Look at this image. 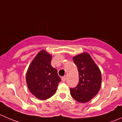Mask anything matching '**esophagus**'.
<instances>
[{
  "label": "esophagus",
  "mask_w": 122,
  "mask_h": 122,
  "mask_svg": "<svg viewBox=\"0 0 122 122\" xmlns=\"http://www.w3.org/2000/svg\"><path fill=\"white\" fill-rule=\"evenodd\" d=\"M61 80H62V81L63 82H65L66 80V76H64V77H62V78H61Z\"/></svg>",
  "instance_id": "34e87169"
}]
</instances>
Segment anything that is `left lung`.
<instances>
[{"instance_id": "obj_1", "label": "left lung", "mask_w": 122, "mask_h": 122, "mask_svg": "<svg viewBox=\"0 0 122 122\" xmlns=\"http://www.w3.org/2000/svg\"><path fill=\"white\" fill-rule=\"evenodd\" d=\"M78 68L79 83L70 88L71 96L80 103H87L97 95L102 84V74L98 66L87 52L72 58Z\"/></svg>"}]
</instances>
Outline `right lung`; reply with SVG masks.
I'll list each match as a JSON object with an SVG mask.
<instances>
[{"mask_svg": "<svg viewBox=\"0 0 122 122\" xmlns=\"http://www.w3.org/2000/svg\"><path fill=\"white\" fill-rule=\"evenodd\" d=\"M52 55L41 50L32 61L27 70L26 81L30 93L38 99L45 100L56 92L61 78L51 65Z\"/></svg>", "mask_w": 122, "mask_h": 122, "instance_id": "add662e5", "label": "right lung"}]
</instances>
